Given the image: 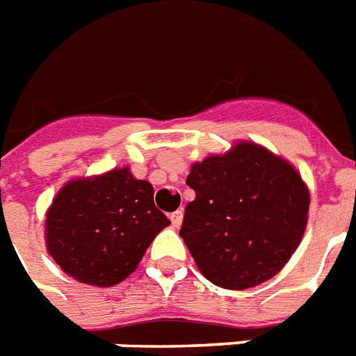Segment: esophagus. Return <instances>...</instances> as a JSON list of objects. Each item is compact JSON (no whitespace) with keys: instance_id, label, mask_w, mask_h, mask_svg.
<instances>
[{"instance_id":"1","label":"esophagus","mask_w":356,"mask_h":356,"mask_svg":"<svg viewBox=\"0 0 356 356\" xmlns=\"http://www.w3.org/2000/svg\"><path fill=\"white\" fill-rule=\"evenodd\" d=\"M170 220H172V225L175 229H179L181 227V223H183V211H175L172 214V216H170Z\"/></svg>"}]
</instances>
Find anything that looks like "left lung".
<instances>
[{
    "instance_id": "8db88e82",
    "label": "left lung",
    "mask_w": 356,
    "mask_h": 356,
    "mask_svg": "<svg viewBox=\"0 0 356 356\" xmlns=\"http://www.w3.org/2000/svg\"><path fill=\"white\" fill-rule=\"evenodd\" d=\"M195 192L179 231L212 284L245 290L286 266L309 222L310 192L293 164L251 140L190 166Z\"/></svg>"
}]
</instances>
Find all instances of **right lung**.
Instances as JSON below:
<instances>
[{
    "label": "right lung",
    "instance_id": "right-lung-1",
    "mask_svg": "<svg viewBox=\"0 0 356 356\" xmlns=\"http://www.w3.org/2000/svg\"><path fill=\"white\" fill-rule=\"evenodd\" d=\"M153 194L151 183L134 177L127 166L70 179L46 211L47 253L83 284H118L170 225Z\"/></svg>",
    "mask_w": 356,
    "mask_h": 356
}]
</instances>
